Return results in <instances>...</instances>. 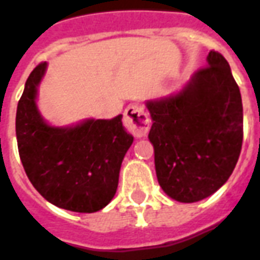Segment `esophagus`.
<instances>
[{"label": "esophagus", "instance_id": "esophagus-1", "mask_svg": "<svg viewBox=\"0 0 260 260\" xmlns=\"http://www.w3.org/2000/svg\"><path fill=\"white\" fill-rule=\"evenodd\" d=\"M124 125L126 129L136 138H142L150 128V119L146 111L139 104H129L125 108Z\"/></svg>", "mask_w": 260, "mask_h": 260}]
</instances>
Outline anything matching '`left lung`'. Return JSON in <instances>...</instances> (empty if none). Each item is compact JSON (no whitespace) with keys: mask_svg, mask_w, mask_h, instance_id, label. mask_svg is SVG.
I'll list each match as a JSON object with an SVG mask.
<instances>
[{"mask_svg":"<svg viewBox=\"0 0 260 260\" xmlns=\"http://www.w3.org/2000/svg\"><path fill=\"white\" fill-rule=\"evenodd\" d=\"M149 139L160 186L175 201L205 199L225 184L240 157L244 115L240 87L217 51L173 96L146 103Z\"/></svg>","mask_w":260,"mask_h":260,"instance_id":"left-lung-1","label":"left lung"}]
</instances>
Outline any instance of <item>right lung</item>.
<instances>
[{
	"mask_svg": "<svg viewBox=\"0 0 260 260\" xmlns=\"http://www.w3.org/2000/svg\"><path fill=\"white\" fill-rule=\"evenodd\" d=\"M31 71L16 110L20 161L37 192L55 206L93 213L107 206L117 186L121 163L134 136L113 119H87L69 128L46 124L36 106L37 86L46 72Z\"/></svg>",
	"mask_w": 260,
	"mask_h": 260,
	"instance_id": "obj_1",
	"label": "right lung"
}]
</instances>
